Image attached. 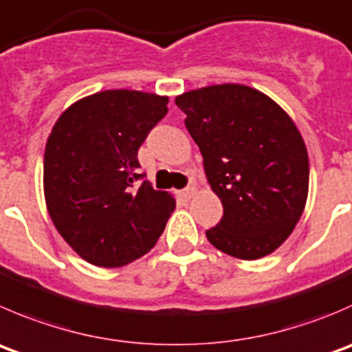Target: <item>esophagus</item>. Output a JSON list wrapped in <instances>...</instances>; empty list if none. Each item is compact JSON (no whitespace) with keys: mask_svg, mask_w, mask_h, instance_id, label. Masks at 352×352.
Listing matches in <instances>:
<instances>
[{"mask_svg":"<svg viewBox=\"0 0 352 352\" xmlns=\"http://www.w3.org/2000/svg\"><path fill=\"white\" fill-rule=\"evenodd\" d=\"M196 190H197V189H196V186H189V187H186V189H184V190H180L179 196L182 197V199L189 201L190 197H192L194 194H196Z\"/></svg>","mask_w":352,"mask_h":352,"instance_id":"obj_1","label":"esophagus"}]
</instances>
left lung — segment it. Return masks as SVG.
<instances>
[{
    "instance_id": "8db88e82",
    "label": "left lung",
    "mask_w": 352,
    "mask_h": 352,
    "mask_svg": "<svg viewBox=\"0 0 352 352\" xmlns=\"http://www.w3.org/2000/svg\"><path fill=\"white\" fill-rule=\"evenodd\" d=\"M223 206L206 237L221 252L258 259L280 248L305 211L309 160L294 120L261 91L217 84L175 98Z\"/></svg>"
}]
</instances>
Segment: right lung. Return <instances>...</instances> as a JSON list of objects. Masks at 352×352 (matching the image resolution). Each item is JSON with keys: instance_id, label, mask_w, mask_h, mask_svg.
<instances>
[{"instance_id": "1", "label": "right lung", "mask_w": 352, "mask_h": 352, "mask_svg": "<svg viewBox=\"0 0 352 352\" xmlns=\"http://www.w3.org/2000/svg\"><path fill=\"white\" fill-rule=\"evenodd\" d=\"M168 98L110 89L75 101L44 149V199L54 227L91 265L125 267L155 248L175 197L138 180V151Z\"/></svg>"}]
</instances>
